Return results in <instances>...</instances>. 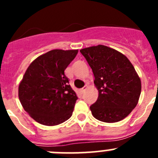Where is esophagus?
I'll return each mask as SVG.
<instances>
[{
    "label": "esophagus",
    "instance_id": "1",
    "mask_svg": "<svg viewBox=\"0 0 158 158\" xmlns=\"http://www.w3.org/2000/svg\"><path fill=\"white\" fill-rule=\"evenodd\" d=\"M87 88H88V85H85V86H84V87L82 88L81 89V93H85V91L86 89H87Z\"/></svg>",
    "mask_w": 158,
    "mask_h": 158
}]
</instances>
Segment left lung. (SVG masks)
<instances>
[{
    "instance_id": "8db88e82",
    "label": "left lung",
    "mask_w": 158,
    "mask_h": 158,
    "mask_svg": "<svg viewBox=\"0 0 158 158\" xmlns=\"http://www.w3.org/2000/svg\"><path fill=\"white\" fill-rule=\"evenodd\" d=\"M91 67L99 92L90 106L93 116L105 123L126 118L136 107L141 94V80L129 59L122 53L104 45L80 51Z\"/></svg>"
}]
</instances>
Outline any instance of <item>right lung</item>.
<instances>
[{"label": "right lung", "mask_w": 158, "mask_h": 158, "mask_svg": "<svg viewBox=\"0 0 158 158\" xmlns=\"http://www.w3.org/2000/svg\"><path fill=\"white\" fill-rule=\"evenodd\" d=\"M77 50H52L31 63L19 85L23 109L39 123L55 126L69 119L77 100L65 69Z\"/></svg>", "instance_id": "add662e5"}]
</instances>
